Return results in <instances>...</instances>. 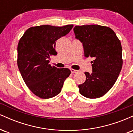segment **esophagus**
Instances as JSON below:
<instances>
[{"instance_id":"obj_1","label":"esophagus","mask_w":133,"mask_h":133,"mask_svg":"<svg viewBox=\"0 0 133 133\" xmlns=\"http://www.w3.org/2000/svg\"><path fill=\"white\" fill-rule=\"evenodd\" d=\"M71 72L72 74H74V73H76L77 72V70L73 69H71Z\"/></svg>"}]
</instances>
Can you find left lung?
Here are the masks:
<instances>
[{
  "instance_id": "obj_1",
  "label": "left lung",
  "mask_w": 133,
  "mask_h": 133,
  "mask_svg": "<svg viewBox=\"0 0 133 133\" xmlns=\"http://www.w3.org/2000/svg\"><path fill=\"white\" fill-rule=\"evenodd\" d=\"M76 38L82 43L84 56L93 57L92 72H84L86 81L79 85L84 97L95 99L114 86L123 65L120 41L111 28L99 25H76Z\"/></svg>"
}]
</instances>
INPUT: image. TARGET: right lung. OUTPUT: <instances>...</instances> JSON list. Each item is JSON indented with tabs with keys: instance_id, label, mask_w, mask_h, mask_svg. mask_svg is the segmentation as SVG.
<instances>
[{
	"instance_id": "obj_1",
	"label": "right lung",
	"mask_w": 133,
	"mask_h": 133,
	"mask_svg": "<svg viewBox=\"0 0 133 133\" xmlns=\"http://www.w3.org/2000/svg\"><path fill=\"white\" fill-rule=\"evenodd\" d=\"M73 25L56 27L40 25L28 29L17 46V65L30 91L42 99L61 92L64 82L69 76L68 68L58 69L49 64L50 56L57 55L56 41L69 32Z\"/></svg>"
}]
</instances>
